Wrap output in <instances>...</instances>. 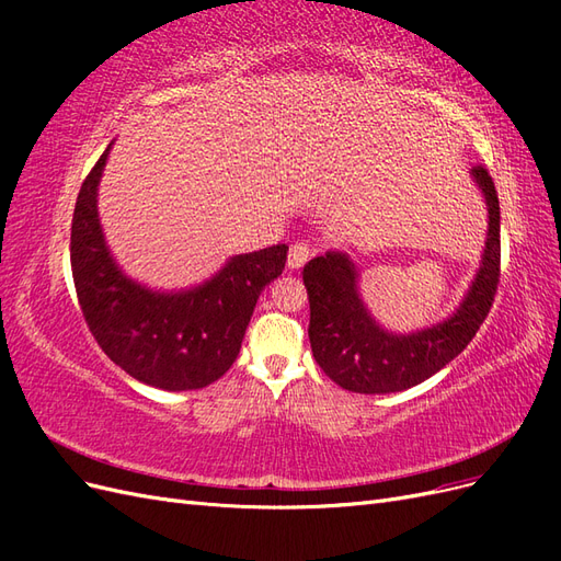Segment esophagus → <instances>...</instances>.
<instances>
[{
	"mask_svg": "<svg viewBox=\"0 0 561 561\" xmlns=\"http://www.w3.org/2000/svg\"><path fill=\"white\" fill-rule=\"evenodd\" d=\"M311 252H313V248H311L309 243H304V241L290 245V254H287V266H290L293 271H295V268H301L304 264L309 262Z\"/></svg>",
	"mask_w": 561,
	"mask_h": 561,
	"instance_id": "1",
	"label": "esophagus"
}]
</instances>
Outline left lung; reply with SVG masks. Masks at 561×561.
I'll return each mask as SVG.
<instances>
[{
  "label": "left lung",
  "mask_w": 561,
  "mask_h": 561,
  "mask_svg": "<svg viewBox=\"0 0 561 561\" xmlns=\"http://www.w3.org/2000/svg\"><path fill=\"white\" fill-rule=\"evenodd\" d=\"M489 210L482 266L451 318L414 334L381 330L355 287V266L342 252H328L304 266L309 293V339L325 375L353 393H396L433 377L478 334L494 304L501 276V208L494 180L484 165L472 168Z\"/></svg>",
  "instance_id": "left-lung-1"
}]
</instances>
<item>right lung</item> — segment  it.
Wrapping results in <instances>:
<instances>
[{
	"label": "right lung",
	"mask_w": 561,
	"mask_h": 561,
	"mask_svg": "<svg viewBox=\"0 0 561 561\" xmlns=\"http://www.w3.org/2000/svg\"><path fill=\"white\" fill-rule=\"evenodd\" d=\"M107 154L110 147L83 180L72 217L70 262L83 320L133 379L163 390L208 386L233 365L257 297L283 274L287 245L236 254L194 290H147L118 271L100 229L95 196Z\"/></svg>",
	"instance_id": "obj_1"
}]
</instances>
